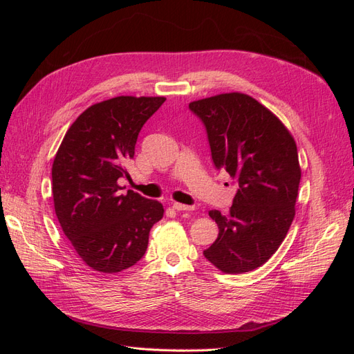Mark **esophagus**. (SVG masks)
Masks as SVG:
<instances>
[{"label": "esophagus", "instance_id": "34e87169", "mask_svg": "<svg viewBox=\"0 0 354 354\" xmlns=\"http://www.w3.org/2000/svg\"><path fill=\"white\" fill-rule=\"evenodd\" d=\"M173 208H174L176 211H190V209H192V207L185 205V203H180V202H174V203H173Z\"/></svg>", "mask_w": 354, "mask_h": 354}]
</instances>
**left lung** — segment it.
Returning a JSON list of instances; mask_svg holds the SVG:
<instances>
[{
  "label": "left lung",
  "mask_w": 354,
  "mask_h": 354,
  "mask_svg": "<svg viewBox=\"0 0 354 354\" xmlns=\"http://www.w3.org/2000/svg\"><path fill=\"white\" fill-rule=\"evenodd\" d=\"M205 124L214 165L238 180L226 216L208 214L218 238L205 259L223 273L263 266L277 251L295 217L301 168L297 145L285 124L243 93H223L189 103Z\"/></svg>",
  "instance_id": "8db88e82"
}]
</instances>
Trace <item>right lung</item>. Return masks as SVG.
<instances>
[{"instance_id":"1","label":"right lung","mask_w":354,"mask_h":354,"mask_svg":"<svg viewBox=\"0 0 354 354\" xmlns=\"http://www.w3.org/2000/svg\"><path fill=\"white\" fill-rule=\"evenodd\" d=\"M165 97H118L91 104L69 127L53 160V201L60 227L80 259L118 273L146 252L162 203L128 190L118 178L134 158L137 136Z\"/></svg>"}]
</instances>
